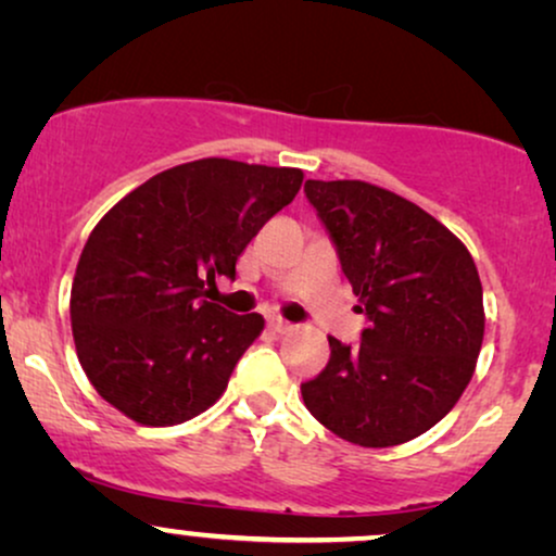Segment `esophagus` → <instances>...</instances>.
<instances>
[{
    "label": "esophagus",
    "instance_id": "esophagus-1",
    "mask_svg": "<svg viewBox=\"0 0 556 556\" xmlns=\"http://www.w3.org/2000/svg\"><path fill=\"white\" fill-rule=\"evenodd\" d=\"M266 326H269V330H274V333H287V330L292 328L290 323L282 320V318H269V320H266Z\"/></svg>",
    "mask_w": 556,
    "mask_h": 556
}]
</instances>
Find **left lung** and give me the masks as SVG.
<instances>
[{"mask_svg":"<svg viewBox=\"0 0 556 556\" xmlns=\"http://www.w3.org/2000/svg\"><path fill=\"white\" fill-rule=\"evenodd\" d=\"M305 197L367 328L359 346L328 336L330 359L302 382V400L351 444H405L439 424L475 375L484 336L480 274L452 230L395 192L307 179Z\"/></svg>","mask_w":556,"mask_h":556,"instance_id":"obj_1","label":"left lung"}]
</instances>
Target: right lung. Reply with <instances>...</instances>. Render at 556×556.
Segmentation results:
<instances>
[{"label":"right lung","mask_w":556,"mask_h":556,"mask_svg":"<svg viewBox=\"0 0 556 556\" xmlns=\"http://www.w3.org/2000/svg\"><path fill=\"white\" fill-rule=\"evenodd\" d=\"M300 168L200 159L125 194L91 230L72 285V330L94 390L143 426L200 416L262 333L258 313L205 300L264 223L290 205Z\"/></svg>","instance_id":"right-lung-1"}]
</instances>
